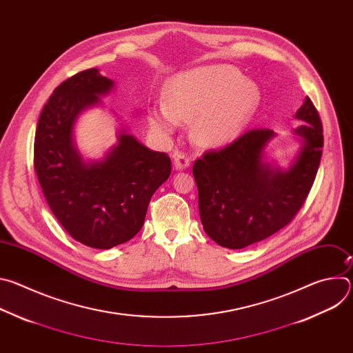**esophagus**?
<instances>
[{"mask_svg":"<svg viewBox=\"0 0 353 353\" xmlns=\"http://www.w3.org/2000/svg\"><path fill=\"white\" fill-rule=\"evenodd\" d=\"M190 157L184 152H179V150H176V152L173 154V163H174V168L177 170H183V169H187L190 166Z\"/></svg>","mask_w":353,"mask_h":353,"instance_id":"1","label":"esophagus"}]
</instances>
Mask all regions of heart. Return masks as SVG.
Wrapping results in <instances>:
<instances>
[{
    "label": "heart",
    "instance_id": "obj_1",
    "mask_svg": "<svg viewBox=\"0 0 353 353\" xmlns=\"http://www.w3.org/2000/svg\"><path fill=\"white\" fill-rule=\"evenodd\" d=\"M260 103L259 86L230 65L196 68L176 77L165 102L149 109L152 130L169 137L179 123L192 122V134L203 145H222L236 138Z\"/></svg>",
    "mask_w": 353,
    "mask_h": 353
}]
</instances>
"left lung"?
Returning <instances> with one entry per match:
<instances>
[{
  "mask_svg": "<svg viewBox=\"0 0 353 353\" xmlns=\"http://www.w3.org/2000/svg\"><path fill=\"white\" fill-rule=\"evenodd\" d=\"M294 117L303 121L294 130L303 146L288 170L263 162V150L275 135L270 128L248 130L195 161L201 222L219 245L237 250L261 241L305 204L321 161L323 124L309 96Z\"/></svg>",
  "mask_w": 353,
  "mask_h": 353,
  "instance_id": "1",
  "label": "left lung"
}]
</instances>
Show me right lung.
<instances>
[{
  "instance_id": "add662e5",
  "label": "right lung",
  "mask_w": 353,
  "mask_h": 353,
  "mask_svg": "<svg viewBox=\"0 0 353 353\" xmlns=\"http://www.w3.org/2000/svg\"><path fill=\"white\" fill-rule=\"evenodd\" d=\"M112 88L97 68L72 75L50 96L34 135L33 165L50 210L72 239L102 250L141 230L150 198L172 172L168 154L125 132L103 161H82L72 138L75 120Z\"/></svg>"
}]
</instances>
